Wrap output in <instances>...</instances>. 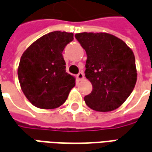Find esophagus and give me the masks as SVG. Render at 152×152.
<instances>
[{
  "instance_id": "esophagus-1",
  "label": "esophagus",
  "mask_w": 152,
  "mask_h": 152,
  "mask_svg": "<svg viewBox=\"0 0 152 152\" xmlns=\"http://www.w3.org/2000/svg\"><path fill=\"white\" fill-rule=\"evenodd\" d=\"M77 78H78V81H81V80H83V79L84 78V74H83V73H79V74L77 75Z\"/></svg>"
}]
</instances>
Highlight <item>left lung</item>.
<instances>
[{
  "mask_svg": "<svg viewBox=\"0 0 152 152\" xmlns=\"http://www.w3.org/2000/svg\"><path fill=\"white\" fill-rule=\"evenodd\" d=\"M75 37L87 53L85 76L92 91L84 101L96 111L119 108L132 93L137 82L133 50L117 37L106 33H81Z\"/></svg>",
  "mask_w": 152,
  "mask_h": 152,
  "instance_id": "8db88e82",
  "label": "left lung"
}]
</instances>
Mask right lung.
<instances>
[{
  "label": "right lung",
  "mask_w": 152,
  "mask_h": 152,
  "mask_svg": "<svg viewBox=\"0 0 152 152\" xmlns=\"http://www.w3.org/2000/svg\"><path fill=\"white\" fill-rule=\"evenodd\" d=\"M72 33L55 31L41 37L23 53L18 78L27 99L40 109H55L66 101L75 78L66 73L62 55Z\"/></svg>",
  "instance_id": "obj_1"
}]
</instances>
